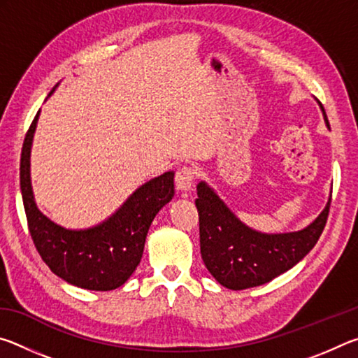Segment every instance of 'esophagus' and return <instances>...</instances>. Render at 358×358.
<instances>
[{
	"label": "esophagus",
	"mask_w": 358,
	"mask_h": 358,
	"mask_svg": "<svg viewBox=\"0 0 358 358\" xmlns=\"http://www.w3.org/2000/svg\"><path fill=\"white\" fill-rule=\"evenodd\" d=\"M194 181V169L192 167H181L175 175V186L181 192L189 191Z\"/></svg>",
	"instance_id": "obj_1"
}]
</instances>
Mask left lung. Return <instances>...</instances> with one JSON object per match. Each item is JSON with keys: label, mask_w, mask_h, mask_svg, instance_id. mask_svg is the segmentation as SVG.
<instances>
[{"label": "left lung", "mask_w": 358, "mask_h": 358, "mask_svg": "<svg viewBox=\"0 0 358 358\" xmlns=\"http://www.w3.org/2000/svg\"><path fill=\"white\" fill-rule=\"evenodd\" d=\"M324 115L325 126L330 129ZM329 202L313 222L294 232L266 234L240 220L207 181H199L196 207L201 222V254L211 276L232 290L262 286L292 268L310 252L322 234Z\"/></svg>", "instance_id": "left-lung-1"}]
</instances>
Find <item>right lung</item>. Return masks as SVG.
I'll return each mask as SVG.
<instances>
[{
  "label": "right lung",
  "mask_w": 358,
  "mask_h": 358,
  "mask_svg": "<svg viewBox=\"0 0 358 358\" xmlns=\"http://www.w3.org/2000/svg\"><path fill=\"white\" fill-rule=\"evenodd\" d=\"M39 113L27 132L20 157V191L36 250L48 268L72 286L102 292L123 286L141 264L155 216L172 201L175 172H164L138 186L99 224L85 229L64 227L42 213L33 192L31 147Z\"/></svg>",
  "instance_id": "add662e5"
}]
</instances>
